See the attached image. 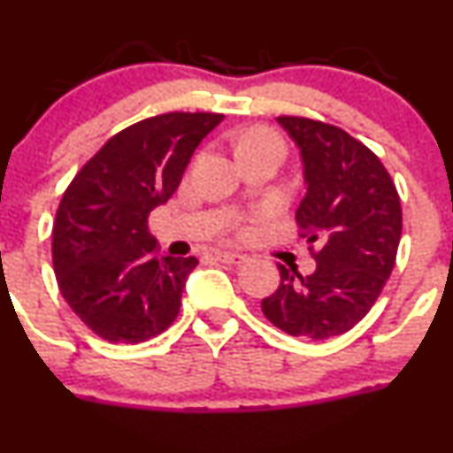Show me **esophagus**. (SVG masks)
I'll use <instances>...</instances> for the list:
<instances>
[{
	"mask_svg": "<svg viewBox=\"0 0 453 453\" xmlns=\"http://www.w3.org/2000/svg\"><path fill=\"white\" fill-rule=\"evenodd\" d=\"M216 259L222 264H244L249 257L242 253H231V250H218Z\"/></svg>",
	"mask_w": 453,
	"mask_h": 453,
	"instance_id": "esophagus-1",
	"label": "esophagus"
}]
</instances>
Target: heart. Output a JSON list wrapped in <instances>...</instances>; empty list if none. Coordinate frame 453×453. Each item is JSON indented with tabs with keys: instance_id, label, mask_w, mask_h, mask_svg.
I'll return each instance as SVG.
<instances>
[{
	"instance_id": "1",
	"label": "heart",
	"mask_w": 453,
	"mask_h": 453,
	"mask_svg": "<svg viewBox=\"0 0 453 453\" xmlns=\"http://www.w3.org/2000/svg\"><path fill=\"white\" fill-rule=\"evenodd\" d=\"M255 147H277L281 150V141L268 129H253V132L246 134L240 141V147H237V154L246 150H255Z\"/></svg>"
}]
</instances>
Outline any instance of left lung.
<instances>
[{
    "instance_id": "1",
    "label": "left lung",
    "mask_w": 453,
    "mask_h": 453,
    "mask_svg": "<svg viewBox=\"0 0 453 453\" xmlns=\"http://www.w3.org/2000/svg\"><path fill=\"white\" fill-rule=\"evenodd\" d=\"M277 123L302 150L308 191L295 220L317 268L299 275L280 264V286L262 312L286 334L330 339L359 324L379 299L401 242L398 191L372 150L342 127L280 116Z\"/></svg>"
}]
</instances>
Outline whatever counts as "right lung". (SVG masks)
Here are the masks:
<instances>
[{"label":"right lung","instance_id":"1","mask_svg":"<svg viewBox=\"0 0 453 453\" xmlns=\"http://www.w3.org/2000/svg\"><path fill=\"white\" fill-rule=\"evenodd\" d=\"M225 114L169 111L110 138L73 178L52 225V266L74 315L110 343L165 333L196 257L160 255L150 213L178 189L189 158Z\"/></svg>","mask_w":453,"mask_h":453}]
</instances>
